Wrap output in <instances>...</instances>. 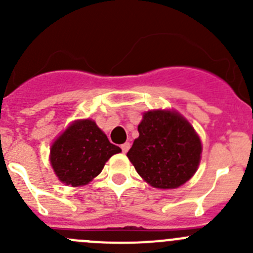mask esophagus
I'll return each mask as SVG.
<instances>
[{
  "label": "esophagus",
  "instance_id": "esophagus-1",
  "mask_svg": "<svg viewBox=\"0 0 253 253\" xmlns=\"http://www.w3.org/2000/svg\"><path fill=\"white\" fill-rule=\"evenodd\" d=\"M129 147H131V144H129V143H128V142L124 143V144H122V145H121V149H122V152H124V153H127V152H128Z\"/></svg>",
  "mask_w": 253,
  "mask_h": 253
}]
</instances>
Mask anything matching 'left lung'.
Listing matches in <instances>:
<instances>
[{
	"label": "left lung",
	"mask_w": 253,
	"mask_h": 253,
	"mask_svg": "<svg viewBox=\"0 0 253 253\" xmlns=\"http://www.w3.org/2000/svg\"><path fill=\"white\" fill-rule=\"evenodd\" d=\"M139 137L127 153L145 182L155 188H176L190 180L201 162L202 144L190 122L178 112L143 114Z\"/></svg>",
	"instance_id": "obj_1"
}]
</instances>
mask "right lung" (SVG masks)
Here are the masks:
<instances>
[{
    "label": "right lung",
    "mask_w": 253,
    "mask_h": 253,
    "mask_svg": "<svg viewBox=\"0 0 253 253\" xmlns=\"http://www.w3.org/2000/svg\"><path fill=\"white\" fill-rule=\"evenodd\" d=\"M120 152L93 120H77L52 143L50 163L61 182L77 187L90 182Z\"/></svg>",
    "instance_id": "right-lung-1"
}]
</instances>
